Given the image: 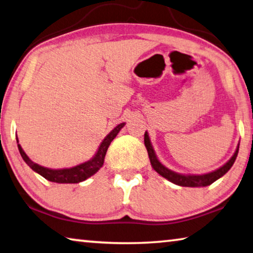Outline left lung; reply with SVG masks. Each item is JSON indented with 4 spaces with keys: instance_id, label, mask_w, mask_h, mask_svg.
I'll return each mask as SVG.
<instances>
[{
    "instance_id": "8db88e82",
    "label": "left lung",
    "mask_w": 253,
    "mask_h": 253,
    "mask_svg": "<svg viewBox=\"0 0 253 253\" xmlns=\"http://www.w3.org/2000/svg\"><path fill=\"white\" fill-rule=\"evenodd\" d=\"M144 144H145L152 168H153V169L158 172L161 177L166 178L167 180H169L170 182L177 184V186L194 187V188L210 186V184L215 182L216 180L222 178L234 164L236 156H238V153H239V146H240V144H238V146H236V150L234 152V154L232 155V158L228 160L225 164H223L222 167H219L218 169H216L211 172H208V173H204V174H184V173H179V172L172 171L171 169H169V168L163 166V164L160 162V160L158 159V155L155 154V151L153 148V145H152L150 136H148L147 131H145V134H144Z\"/></svg>"
}]
</instances>
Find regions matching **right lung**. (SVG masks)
Segmentation results:
<instances>
[{"instance_id": "1", "label": "right lung", "mask_w": 253, "mask_h": 253, "mask_svg": "<svg viewBox=\"0 0 253 253\" xmlns=\"http://www.w3.org/2000/svg\"><path fill=\"white\" fill-rule=\"evenodd\" d=\"M126 125V123H120L119 125L116 126L109 134H108L103 141L100 143L95 154L92 156L87 161L80 163L78 166L72 168H63V169H50V168H46L42 166H39L38 163H35L31 161L29 156L26 154V152L22 150L21 145L19 144V139L17 137L18 148L20 154H21L23 161H25L30 169H33L35 172L42 175L48 181L57 182V183H79L82 182L87 178L92 177V175L97 173L100 170V168L103 166V161H105V156L107 153L108 147H109L110 143L114 141V138L118 135L120 129Z\"/></svg>"}]
</instances>
